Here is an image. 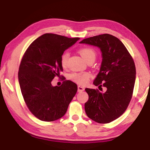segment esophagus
<instances>
[{"label": "esophagus", "instance_id": "1", "mask_svg": "<svg viewBox=\"0 0 150 150\" xmlns=\"http://www.w3.org/2000/svg\"><path fill=\"white\" fill-rule=\"evenodd\" d=\"M77 88H78V92H82V91L85 90V87H83L82 86H80V85H79Z\"/></svg>", "mask_w": 150, "mask_h": 150}]
</instances>
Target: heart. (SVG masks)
<instances>
[{
  "instance_id": "obj_1",
  "label": "heart",
  "mask_w": 150,
  "mask_h": 150,
  "mask_svg": "<svg viewBox=\"0 0 150 150\" xmlns=\"http://www.w3.org/2000/svg\"><path fill=\"white\" fill-rule=\"evenodd\" d=\"M81 56L83 57L86 62H88L89 61L94 60L95 61L96 54L95 51L91 47H83L79 51ZM69 54L68 52L63 53L61 57V63L63 67H65L67 65L68 59H69ZM91 77V75L88 73H73L71 76V79L80 85H85Z\"/></svg>"
}]
</instances>
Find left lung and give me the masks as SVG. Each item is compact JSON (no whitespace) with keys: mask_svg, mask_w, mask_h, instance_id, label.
<instances>
[{"mask_svg":"<svg viewBox=\"0 0 150 150\" xmlns=\"http://www.w3.org/2000/svg\"><path fill=\"white\" fill-rule=\"evenodd\" d=\"M79 43L100 50L102 63L93 84L106 88L105 92L85 88L88 95L85 112L96 122L109 123L122 115L131 100L136 80L134 60L123 43L112 35H95Z\"/></svg>","mask_w":150,"mask_h":150,"instance_id":"1","label":"left lung"}]
</instances>
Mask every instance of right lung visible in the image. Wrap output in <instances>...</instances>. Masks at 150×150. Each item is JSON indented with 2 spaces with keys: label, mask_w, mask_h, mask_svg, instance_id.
I'll return each instance as SVG.
<instances>
[{
  "label": "right lung",
  "mask_w": 150,
  "mask_h": 150,
  "mask_svg": "<svg viewBox=\"0 0 150 150\" xmlns=\"http://www.w3.org/2000/svg\"><path fill=\"white\" fill-rule=\"evenodd\" d=\"M79 39L45 34L30 45L22 57L18 71L20 90L28 108L40 120L63 117L77 93V85L71 81H63L60 87H54L52 81L63 71V52Z\"/></svg>",
  "instance_id": "1"
}]
</instances>
